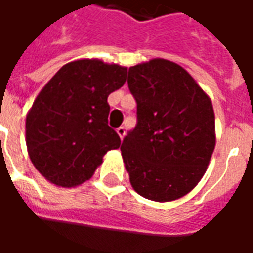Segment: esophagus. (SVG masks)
<instances>
[{"mask_svg":"<svg viewBox=\"0 0 253 253\" xmlns=\"http://www.w3.org/2000/svg\"><path fill=\"white\" fill-rule=\"evenodd\" d=\"M116 132H118V135H119V137L123 138L125 137V134H126V128H125L123 126L118 127V128H116Z\"/></svg>","mask_w":253,"mask_h":253,"instance_id":"34e87169","label":"esophagus"}]
</instances>
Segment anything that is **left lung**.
<instances>
[{
	"instance_id": "obj_1",
	"label": "left lung",
	"mask_w": 253,
	"mask_h": 253,
	"mask_svg": "<svg viewBox=\"0 0 253 253\" xmlns=\"http://www.w3.org/2000/svg\"><path fill=\"white\" fill-rule=\"evenodd\" d=\"M137 125L123 138L122 157L138 194L169 202L205 175L215 146L211 101L179 65L152 59L128 69Z\"/></svg>"
}]
</instances>
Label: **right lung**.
<instances>
[{
  "label": "right lung",
  "instance_id": "obj_1",
  "mask_svg": "<svg viewBox=\"0 0 253 253\" xmlns=\"http://www.w3.org/2000/svg\"><path fill=\"white\" fill-rule=\"evenodd\" d=\"M127 67L99 59L62 66L27 115L28 154L47 180L74 187L92 177L108 150L121 146L108 126V94L126 83Z\"/></svg>",
  "mask_w": 253,
  "mask_h": 253
}]
</instances>
